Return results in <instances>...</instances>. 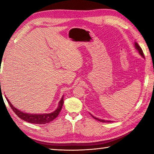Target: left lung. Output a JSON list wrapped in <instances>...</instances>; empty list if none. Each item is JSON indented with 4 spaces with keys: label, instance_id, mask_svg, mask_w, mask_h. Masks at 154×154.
<instances>
[{
    "label": "left lung",
    "instance_id": "obj_1",
    "mask_svg": "<svg viewBox=\"0 0 154 154\" xmlns=\"http://www.w3.org/2000/svg\"><path fill=\"white\" fill-rule=\"evenodd\" d=\"M134 47H135V49H137V50L139 51V53L140 56H141L143 58H145V56H144V54H143V50L142 49L140 48V47L138 45V43L137 42H134ZM90 114L91 115V116H92V118L94 119H96L97 121H99V122H112V121H110V120H104V119H100L98 118H96V117H94V116H92V114H91L90 113Z\"/></svg>",
    "mask_w": 154,
    "mask_h": 154
}]
</instances>
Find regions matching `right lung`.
Returning a JSON list of instances; mask_svg holds the SVG:
<instances>
[{"label":"right lung","instance_id":"obj_1","mask_svg":"<svg viewBox=\"0 0 154 154\" xmlns=\"http://www.w3.org/2000/svg\"><path fill=\"white\" fill-rule=\"evenodd\" d=\"M7 102L9 103V105L11 106L12 110L14 111V113L17 115L23 120H24L27 122L32 124H45L47 123L53 121L54 119L58 117V114L60 112L62 106L64 103V96H62L61 100L59 101L58 106L55 111L51 112L49 113H25L22 111L19 110L14 106V105L10 103V101L8 98L6 97Z\"/></svg>","mask_w":154,"mask_h":154}]
</instances>
